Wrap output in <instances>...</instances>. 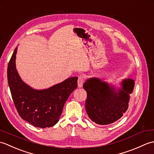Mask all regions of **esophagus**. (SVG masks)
<instances>
[{
    "label": "esophagus",
    "mask_w": 154,
    "mask_h": 154,
    "mask_svg": "<svg viewBox=\"0 0 154 154\" xmlns=\"http://www.w3.org/2000/svg\"><path fill=\"white\" fill-rule=\"evenodd\" d=\"M84 81H85V78L83 76H79L78 77V81H77V83H78V87H83V85L84 83Z\"/></svg>",
    "instance_id": "obj_1"
}]
</instances>
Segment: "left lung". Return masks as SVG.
Listing matches in <instances>:
<instances>
[{
	"label": "left lung",
	"instance_id": "left-lung-1",
	"mask_svg": "<svg viewBox=\"0 0 154 154\" xmlns=\"http://www.w3.org/2000/svg\"><path fill=\"white\" fill-rule=\"evenodd\" d=\"M134 86L132 79L122 82L116 91L113 86L97 78H90L83 85L87 92L85 109L89 119L100 125L112 124L120 119L128 108L130 94Z\"/></svg>",
	"mask_w": 154,
	"mask_h": 154
}]
</instances>
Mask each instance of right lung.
I'll return each instance as SVG.
<instances>
[{"instance_id": "obj_1", "label": "right lung", "mask_w": 154, "mask_h": 154, "mask_svg": "<svg viewBox=\"0 0 154 154\" xmlns=\"http://www.w3.org/2000/svg\"><path fill=\"white\" fill-rule=\"evenodd\" d=\"M17 48L13 52L7 69L8 85L16 110L23 120L32 125L45 128L56 124L65 103L77 87L78 78L70 77L44 90H34L21 80L16 69Z\"/></svg>"}]
</instances>
